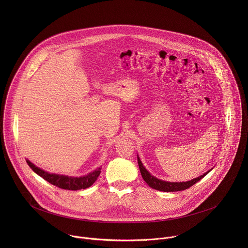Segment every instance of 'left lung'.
<instances>
[{
	"label": "left lung",
	"mask_w": 248,
	"mask_h": 248,
	"mask_svg": "<svg viewBox=\"0 0 248 248\" xmlns=\"http://www.w3.org/2000/svg\"><path fill=\"white\" fill-rule=\"evenodd\" d=\"M138 162H139V166H140V170L141 173L142 177L144 179V181L153 189L158 190V191H162V192H177V191H183L185 189H188L189 187L193 186L195 183H197L198 181H200L202 177H205L211 170L207 171L206 173H204L203 175L194 178L192 180H188V181H184V182H169V181H164L161 179H158L156 177L152 176L143 166L141 160L140 158V156H138Z\"/></svg>",
	"instance_id": "left-lung-1"
}]
</instances>
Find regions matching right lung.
<instances>
[{
  "label": "right lung",
  "instance_id": "right-lung-1",
  "mask_svg": "<svg viewBox=\"0 0 248 248\" xmlns=\"http://www.w3.org/2000/svg\"><path fill=\"white\" fill-rule=\"evenodd\" d=\"M27 163L38 176L43 177L44 179H46L52 185H55L61 189L72 190V191L86 189V188L92 186L101 173V168H98L84 177H68V176L57 175V174H49L48 172H46V171L40 169L39 167L35 166L33 163H31L28 159H27Z\"/></svg>",
  "mask_w": 248,
  "mask_h": 248
}]
</instances>
